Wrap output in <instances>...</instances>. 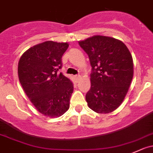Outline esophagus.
Returning a JSON list of instances; mask_svg holds the SVG:
<instances>
[{"instance_id":"obj_1","label":"esophagus","mask_w":153,"mask_h":153,"mask_svg":"<svg viewBox=\"0 0 153 153\" xmlns=\"http://www.w3.org/2000/svg\"><path fill=\"white\" fill-rule=\"evenodd\" d=\"M75 79L77 80V81H78V80H79L80 78H81V75H75Z\"/></svg>"}]
</instances>
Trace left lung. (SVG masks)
Here are the masks:
<instances>
[{
  "label": "left lung",
  "instance_id": "left-lung-1",
  "mask_svg": "<svg viewBox=\"0 0 153 153\" xmlns=\"http://www.w3.org/2000/svg\"><path fill=\"white\" fill-rule=\"evenodd\" d=\"M78 43L92 66L87 105L98 114L112 112L125 99L132 80L131 53L122 41L112 37L93 36Z\"/></svg>",
  "mask_w": 153,
  "mask_h": 153
}]
</instances>
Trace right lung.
I'll use <instances>...</instances> for the list:
<instances>
[{
	"label": "right lung",
	"instance_id": "right-lung-1",
	"mask_svg": "<svg viewBox=\"0 0 153 153\" xmlns=\"http://www.w3.org/2000/svg\"><path fill=\"white\" fill-rule=\"evenodd\" d=\"M67 42L47 41L27 50L18 66L19 81L36 110L58 117L69 109L73 84L62 74V56Z\"/></svg>",
	"mask_w": 153,
	"mask_h": 153
}]
</instances>
